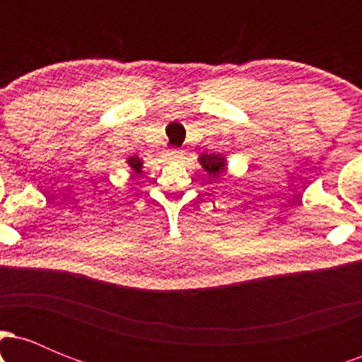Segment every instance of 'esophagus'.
Returning <instances> with one entry per match:
<instances>
[{
  "instance_id": "obj_1",
  "label": "esophagus",
  "mask_w": 362,
  "mask_h": 362,
  "mask_svg": "<svg viewBox=\"0 0 362 362\" xmlns=\"http://www.w3.org/2000/svg\"><path fill=\"white\" fill-rule=\"evenodd\" d=\"M168 160L172 161H180L182 158H184V151L182 149H172V151H168Z\"/></svg>"
}]
</instances>
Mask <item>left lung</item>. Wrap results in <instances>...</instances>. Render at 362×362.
<instances>
[{
	"mask_svg": "<svg viewBox=\"0 0 362 362\" xmlns=\"http://www.w3.org/2000/svg\"><path fill=\"white\" fill-rule=\"evenodd\" d=\"M199 163L202 165V168L209 173V177H219L226 170V158L223 155H216V153H202L199 156Z\"/></svg>",
	"mask_w": 362,
	"mask_h": 362,
	"instance_id": "1",
	"label": "left lung"
}]
</instances>
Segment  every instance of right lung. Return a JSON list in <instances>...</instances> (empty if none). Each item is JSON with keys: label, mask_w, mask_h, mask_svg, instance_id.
I'll return each instance as SVG.
<instances>
[{"label": "right lung", "mask_w": 362, "mask_h": 362, "mask_svg": "<svg viewBox=\"0 0 362 362\" xmlns=\"http://www.w3.org/2000/svg\"><path fill=\"white\" fill-rule=\"evenodd\" d=\"M127 165L129 167H131V170H132V173H134V175H139L141 173V170H143V160H141L139 156H131V158H127Z\"/></svg>", "instance_id": "right-lung-1"}]
</instances>
